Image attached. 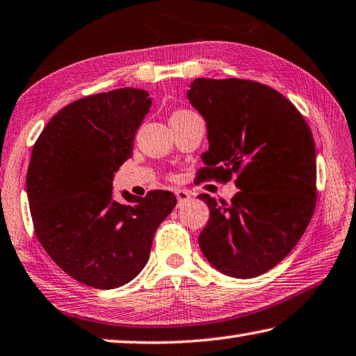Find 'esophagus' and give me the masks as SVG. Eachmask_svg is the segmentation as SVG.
Listing matches in <instances>:
<instances>
[{
  "instance_id": "esophagus-1",
  "label": "esophagus",
  "mask_w": 356,
  "mask_h": 356,
  "mask_svg": "<svg viewBox=\"0 0 356 356\" xmlns=\"http://www.w3.org/2000/svg\"><path fill=\"white\" fill-rule=\"evenodd\" d=\"M175 197H177V200H178V204H184L186 201H189V200L192 198L191 193L187 192V191H183V189L175 191Z\"/></svg>"
}]
</instances>
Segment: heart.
Wrapping results in <instances>:
<instances>
[{
    "label": "heart",
    "mask_w": 356,
    "mask_h": 356,
    "mask_svg": "<svg viewBox=\"0 0 356 356\" xmlns=\"http://www.w3.org/2000/svg\"><path fill=\"white\" fill-rule=\"evenodd\" d=\"M179 113H186V111H177V113H175V115H179Z\"/></svg>",
    "instance_id": "1"
}]
</instances>
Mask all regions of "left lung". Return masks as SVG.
Here are the masks:
<instances>
[{
  "instance_id": "8db88e82",
  "label": "left lung",
  "mask_w": 356,
  "mask_h": 356,
  "mask_svg": "<svg viewBox=\"0 0 356 356\" xmlns=\"http://www.w3.org/2000/svg\"><path fill=\"white\" fill-rule=\"evenodd\" d=\"M207 124L209 152L197 181L227 183L229 203L201 193L209 221L198 243L227 276L251 279L282 261L316 207V150L304 116L271 86L246 79H195L187 91Z\"/></svg>"
}]
</instances>
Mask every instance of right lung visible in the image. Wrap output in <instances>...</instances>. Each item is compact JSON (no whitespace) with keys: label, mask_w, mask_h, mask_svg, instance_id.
Listing matches in <instances>:
<instances>
[{"label":"right lung","mask_w":356,"mask_h":356,"mask_svg":"<svg viewBox=\"0 0 356 356\" xmlns=\"http://www.w3.org/2000/svg\"><path fill=\"white\" fill-rule=\"evenodd\" d=\"M150 105L149 92L138 88L74 100L32 149L26 187L35 236L68 276L99 290L143 270L158 226L177 204L167 191L111 200L113 173L131 156Z\"/></svg>","instance_id":"obj_1"}]
</instances>
